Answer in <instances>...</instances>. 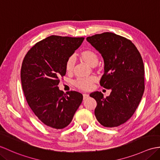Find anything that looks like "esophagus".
Masks as SVG:
<instances>
[{
    "mask_svg": "<svg viewBox=\"0 0 160 160\" xmlns=\"http://www.w3.org/2000/svg\"><path fill=\"white\" fill-rule=\"evenodd\" d=\"M88 94H87V93H84L83 94V98H84V99H87L88 98Z\"/></svg>",
    "mask_w": 160,
    "mask_h": 160,
    "instance_id": "1",
    "label": "esophagus"
}]
</instances>
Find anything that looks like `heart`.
I'll use <instances>...</instances> for the list:
<instances>
[{
	"label": "heart",
	"mask_w": 160,
	"mask_h": 160,
	"mask_svg": "<svg viewBox=\"0 0 160 160\" xmlns=\"http://www.w3.org/2000/svg\"><path fill=\"white\" fill-rule=\"evenodd\" d=\"M81 57L83 58V60L86 62L87 64L91 65L92 62H98V56L94 52L91 50H84L81 53ZM76 61V58L74 56H71L68 58V60L66 62V69L68 72H72L73 68L75 64ZM96 80V77L94 76H91L87 78H78L76 81V84L78 87L80 88L84 89V90H88V89L91 88L92 86V83Z\"/></svg>",
	"instance_id": "b5f03b06"
}]
</instances>
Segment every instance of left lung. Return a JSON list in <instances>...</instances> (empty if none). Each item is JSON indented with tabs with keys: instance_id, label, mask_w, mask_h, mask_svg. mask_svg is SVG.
Here are the masks:
<instances>
[{
	"instance_id": "obj_1",
	"label": "left lung",
	"mask_w": 160,
	"mask_h": 160,
	"mask_svg": "<svg viewBox=\"0 0 160 160\" xmlns=\"http://www.w3.org/2000/svg\"><path fill=\"white\" fill-rule=\"evenodd\" d=\"M101 54L104 73L100 84L111 89L106 98L101 92L90 94L97 102L95 115L106 128L117 127L134 113L144 91V69L142 57L130 40L112 32H103L87 38Z\"/></svg>"
}]
</instances>
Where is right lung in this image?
<instances>
[{"instance_id": "add662e5", "label": "right lung", "mask_w": 160, "mask_h": 160, "mask_svg": "<svg viewBox=\"0 0 160 160\" xmlns=\"http://www.w3.org/2000/svg\"><path fill=\"white\" fill-rule=\"evenodd\" d=\"M84 38L52 35L31 48L22 62L21 82L29 107L48 128L61 129L72 122L83 99L80 92L59 90L58 78Z\"/></svg>"}]
</instances>
